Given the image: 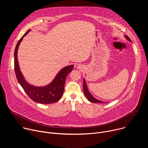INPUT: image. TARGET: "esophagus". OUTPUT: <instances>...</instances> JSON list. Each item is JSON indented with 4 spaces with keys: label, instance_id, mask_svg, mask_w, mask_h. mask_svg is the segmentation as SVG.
<instances>
[{
    "label": "esophagus",
    "instance_id": "obj_1",
    "mask_svg": "<svg viewBox=\"0 0 148 148\" xmlns=\"http://www.w3.org/2000/svg\"><path fill=\"white\" fill-rule=\"evenodd\" d=\"M77 68H78V69H81L82 68V67H81V66H80V65H78V66H77Z\"/></svg>",
    "mask_w": 148,
    "mask_h": 148
}]
</instances>
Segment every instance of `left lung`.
<instances>
[{
	"mask_svg": "<svg viewBox=\"0 0 148 148\" xmlns=\"http://www.w3.org/2000/svg\"><path fill=\"white\" fill-rule=\"evenodd\" d=\"M125 38L127 39L128 40H129L130 41L132 42L131 40L130 39V38L128 36H125ZM83 90H84V94H85V95L87 97V98L88 99V100L90 101V102H93V103H104L105 102L103 101H99V100L95 98L90 94V92H89V91L87 88V85H86V81L84 79V82H83Z\"/></svg>",
	"mask_w": 148,
	"mask_h": 148,
	"instance_id": "obj_1",
	"label": "left lung"
}]
</instances>
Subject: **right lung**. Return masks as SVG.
Here are the masks:
<instances>
[{
  "label": "right lung",
  "mask_w": 148,
  "mask_h": 148,
  "mask_svg": "<svg viewBox=\"0 0 148 148\" xmlns=\"http://www.w3.org/2000/svg\"><path fill=\"white\" fill-rule=\"evenodd\" d=\"M30 30L25 33L16 45L14 53V71L17 81L22 87L27 95L34 102L40 103H52L60 100L64 92V88L66 77L67 75L72 71L74 66L71 65L63 68L56 75L54 80L49 85L43 87H37L30 85L25 79L22 73H21L17 60V50L20 42Z\"/></svg>",
  "instance_id": "add662e5"
}]
</instances>
